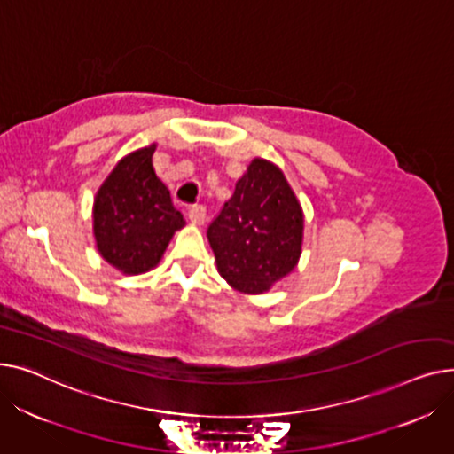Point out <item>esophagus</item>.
<instances>
[{"label": "esophagus", "mask_w": 454, "mask_h": 454, "mask_svg": "<svg viewBox=\"0 0 454 454\" xmlns=\"http://www.w3.org/2000/svg\"><path fill=\"white\" fill-rule=\"evenodd\" d=\"M189 218L194 225H203L207 220V210L203 205H192L191 212H189Z\"/></svg>", "instance_id": "1"}]
</instances>
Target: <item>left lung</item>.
<instances>
[{"instance_id": "8db88e82", "label": "left lung", "mask_w": 454, "mask_h": 454, "mask_svg": "<svg viewBox=\"0 0 454 454\" xmlns=\"http://www.w3.org/2000/svg\"><path fill=\"white\" fill-rule=\"evenodd\" d=\"M207 236L220 277L239 293L262 295L297 268L304 212L284 172L254 157Z\"/></svg>"}]
</instances>
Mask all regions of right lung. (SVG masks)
Here are the masks:
<instances>
[{"label":"right lung","instance_id":"obj_1","mask_svg":"<svg viewBox=\"0 0 454 454\" xmlns=\"http://www.w3.org/2000/svg\"><path fill=\"white\" fill-rule=\"evenodd\" d=\"M157 145L124 155L93 200V236L102 260L122 275H143L161 262L176 231L184 227L152 157Z\"/></svg>","mask_w":454,"mask_h":454}]
</instances>
